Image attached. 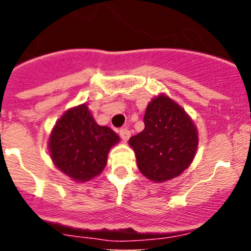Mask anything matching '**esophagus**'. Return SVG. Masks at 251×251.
Instances as JSON below:
<instances>
[{"mask_svg": "<svg viewBox=\"0 0 251 251\" xmlns=\"http://www.w3.org/2000/svg\"><path fill=\"white\" fill-rule=\"evenodd\" d=\"M119 134H120V137H122V139L124 140V142H127L128 138L131 137V132H129L127 128H122V129H120Z\"/></svg>", "mask_w": 251, "mask_h": 251, "instance_id": "esophagus-1", "label": "esophagus"}]
</instances>
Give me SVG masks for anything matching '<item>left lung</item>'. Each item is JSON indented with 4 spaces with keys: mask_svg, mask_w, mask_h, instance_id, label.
Wrapping results in <instances>:
<instances>
[{
    "mask_svg": "<svg viewBox=\"0 0 251 251\" xmlns=\"http://www.w3.org/2000/svg\"><path fill=\"white\" fill-rule=\"evenodd\" d=\"M144 124L145 128L128 140L139 171L154 183L183 174L198 148V131L189 114L162 93L149 102Z\"/></svg>",
    "mask_w": 251,
    "mask_h": 251,
    "instance_id": "1",
    "label": "left lung"
}]
</instances>
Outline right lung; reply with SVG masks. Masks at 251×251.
<instances>
[{
  "label": "right lung",
  "mask_w": 251,
  "mask_h": 251,
  "mask_svg": "<svg viewBox=\"0 0 251 251\" xmlns=\"http://www.w3.org/2000/svg\"><path fill=\"white\" fill-rule=\"evenodd\" d=\"M120 138L107 126L98 125L87 105L72 107L57 120L48 139L54 165L75 181L99 176L107 163L111 148Z\"/></svg>",
  "instance_id": "right-lung-1"
}]
</instances>
